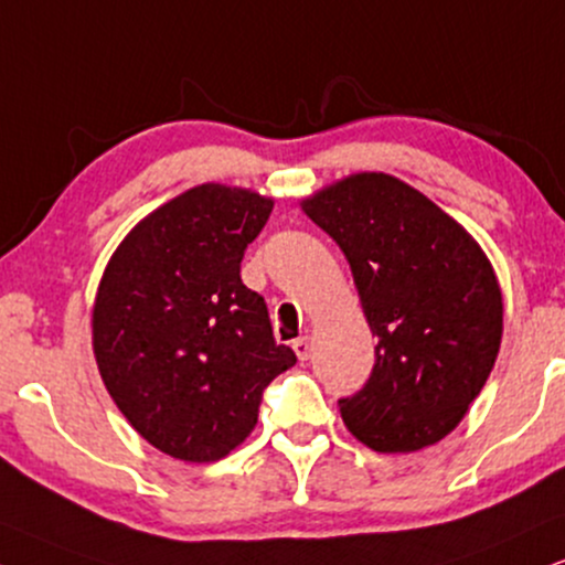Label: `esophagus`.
Segmentation results:
<instances>
[{
	"mask_svg": "<svg viewBox=\"0 0 565 565\" xmlns=\"http://www.w3.org/2000/svg\"><path fill=\"white\" fill-rule=\"evenodd\" d=\"M291 349H295V352H297L299 362H307V360H310L312 347H310V339H307V335H299V339L291 341Z\"/></svg>",
	"mask_w": 565,
	"mask_h": 565,
	"instance_id": "obj_1",
	"label": "esophagus"
}]
</instances>
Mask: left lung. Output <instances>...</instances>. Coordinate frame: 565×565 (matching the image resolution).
<instances>
[{
  "instance_id": "left-lung-1",
  "label": "left lung",
  "mask_w": 565,
  "mask_h": 565,
  "mask_svg": "<svg viewBox=\"0 0 565 565\" xmlns=\"http://www.w3.org/2000/svg\"><path fill=\"white\" fill-rule=\"evenodd\" d=\"M302 209L347 255L377 335L373 373L339 398L347 427L383 454L446 438L501 349L503 299L480 245L388 174H354Z\"/></svg>"
}]
</instances>
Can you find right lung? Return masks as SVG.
Wrapping results in <instances>:
<instances>
[{
    "instance_id": "right-lung-1",
    "label": "right lung",
    "mask_w": 565,
    "mask_h": 565,
    "mask_svg": "<svg viewBox=\"0 0 565 565\" xmlns=\"http://www.w3.org/2000/svg\"><path fill=\"white\" fill-rule=\"evenodd\" d=\"M268 198L200 184L130 232L102 278L93 352L114 404L159 451L218 461L258 423L263 391L297 362L242 284Z\"/></svg>"
}]
</instances>
